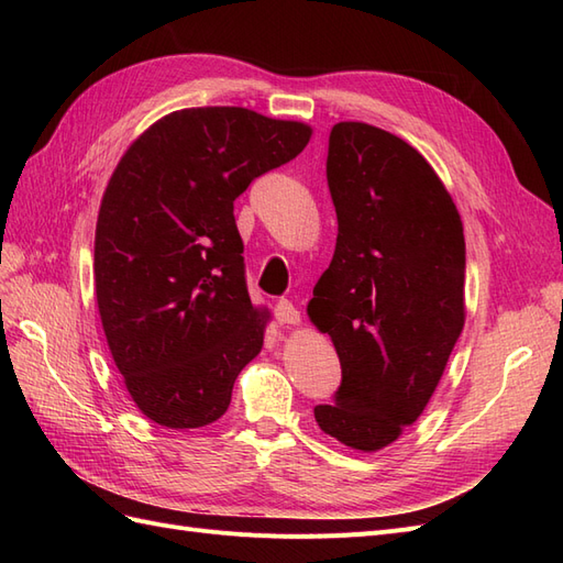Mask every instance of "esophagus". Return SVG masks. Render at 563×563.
Instances as JSON below:
<instances>
[{
  "instance_id": "esophagus-1",
  "label": "esophagus",
  "mask_w": 563,
  "mask_h": 563,
  "mask_svg": "<svg viewBox=\"0 0 563 563\" xmlns=\"http://www.w3.org/2000/svg\"><path fill=\"white\" fill-rule=\"evenodd\" d=\"M275 319L282 323V327H298L302 317H300V312H298V308H296L294 302L279 300L275 305Z\"/></svg>"
}]
</instances>
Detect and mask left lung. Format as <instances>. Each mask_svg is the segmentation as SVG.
<instances>
[{
  "label": "left lung",
  "instance_id": "1",
  "mask_svg": "<svg viewBox=\"0 0 563 563\" xmlns=\"http://www.w3.org/2000/svg\"><path fill=\"white\" fill-rule=\"evenodd\" d=\"M327 178L338 240L308 317L331 335L343 383L314 420L376 453L422 416L465 327L463 220L416 147L364 122L331 129Z\"/></svg>",
  "mask_w": 563,
  "mask_h": 563
}]
</instances>
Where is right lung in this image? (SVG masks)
<instances>
[{
  "label": "right lung",
  "instance_id": "obj_1",
  "mask_svg": "<svg viewBox=\"0 0 563 563\" xmlns=\"http://www.w3.org/2000/svg\"><path fill=\"white\" fill-rule=\"evenodd\" d=\"M312 126L246 108L157 119L100 199L93 279L112 360L141 413L195 430L228 411L269 312L246 291L234 199L291 162Z\"/></svg>",
  "mask_w": 563,
  "mask_h": 563
}]
</instances>
